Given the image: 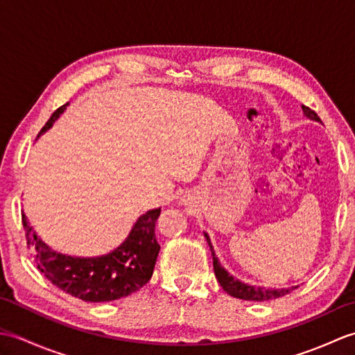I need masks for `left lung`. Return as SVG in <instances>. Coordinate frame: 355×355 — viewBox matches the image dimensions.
I'll return each instance as SVG.
<instances>
[{"label": "left lung", "instance_id": "1", "mask_svg": "<svg viewBox=\"0 0 355 355\" xmlns=\"http://www.w3.org/2000/svg\"><path fill=\"white\" fill-rule=\"evenodd\" d=\"M302 111L304 114L311 119L315 120V122H320L322 120L319 119V116L315 114L313 110H310L305 105H302ZM205 236L207 239V244L210 247V252H212V258H214V271H215V276L218 279V282L223 286V290L225 293H229L230 296L236 297V299H243V300H254V302H266V300H271V299H277V297H282L285 294H288L290 291H293L294 288H297V286H291V288H281V290H276V288H261V286H256L253 285H247L244 282H241L239 279H235L232 275H229V271L225 270L224 267H221L220 261H218L215 250H214V245L210 243V238L207 233H205Z\"/></svg>", "mask_w": 355, "mask_h": 355}]
</instances>
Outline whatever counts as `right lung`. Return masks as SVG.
Masks as SVG:
<instances>
[{"mask_svg":"<svg viewBox=\"0 0 355 355\" xmlns=\"http://www.w3.org/2000/svg\"><path fill=\"white\" fill-rule=\"evenodd\" d=\"M53 112L40 135L49 131L67 108ZM162 209L148 210L132 225L130 235L116 250L97 258H73L58 253L36 235L22 214L27 244L33 248L37 270L58 288L85 302H110L140 290L149 282L160 245L155 239V221Z\"/></svg>","mask_w":355,"mask_h":355,"instance_id":"obj_1","label":"right lung"}]
</instances>
